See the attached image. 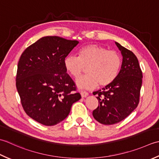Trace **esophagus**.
<instances>
[{
	"label": "esophagus",
	"instance_id": "esophagus-1",
	"mask_svg": "<svg viewBox=\"0 0 159 159\" xmlns=\"http://www.w3.org/2000/svg\"><path fill=\"white\" fill-rule=\"evenodd\" d=\"M80 93H81V95H82V98H86V96L89 95V93L86 91H84V90H81Z\"/></svg>",
	"mask_w": 159,
	"mask_h": 159
}]
</instances>
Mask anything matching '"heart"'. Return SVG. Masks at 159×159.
Returning <instances> with one entry per match:
<instances>
[{"mask_svg":"<svg viewBox=\"0 0 159 159\" xmlns=\"http://www.w3.org/2000/svg\"><path fill=\"white\" fill-rule=\"evenodd\" d=\"M121 63L117 52L94 44L81 47L78 57L69 55L64 60L66 71L74 78H77L86 67L88 73L77 80L80 88L86 89L98 85L106 87L112 84L119 75Z\"/></svg>","mask_w":159,"mask_h":159,"instance_id":"heart-1","label":"heart"}]
</instances>
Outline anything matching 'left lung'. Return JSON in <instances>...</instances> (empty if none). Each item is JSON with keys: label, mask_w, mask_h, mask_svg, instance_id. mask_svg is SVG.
<instances>
[{"label": "left lung", "mask_w": 159, "mask_h": 159, "mask_svg": "<svg viewBox=\"0 0 159 159\" xmlns=\"http://www.w3.org/2000/svg\"><path fill=\"white\" fill-rule=\"evenodd\" d=\"M115 44L123 56L119 75L110 85L93 93L98 96L99 105L93 116L104 125L121 121L137 108L143 77L137 56L120 44Z\"/></svg>", "instance_id": "obj_1"}]
</instances>
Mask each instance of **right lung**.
Returning <instances> with one entry per match:
<instances>
[{"mask_svg": "<svg viewBox=\"0 0 159 159\" xmlns=\"http://www.w3.org/2000/svg\"><path fill=\"white\" fill-rule=\"evenodd\" d=\"M79 43L58 36H46L28 47L18 61L16 89L25 112L41 124H57L81 98L66 73L64 60Z\"/></svg>", "mask_w": 159, "mask_h": 159, "instance_id": "right-lung-1", "label": "right lung"}]
</instances>
